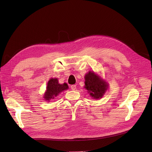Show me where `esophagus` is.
Listing matches in <instances>:
<instances>
[{
  "label": "esophagus",
  "mask_w": 152,
  "mask_h": 152,
  "mask_svg": "<svg viewBox=\"0 0 152 152\" xmlns=\"http://www.w3.org/2000/svg\"><path fill=\"white\" fill-rule=\"evenodd\" d=\"M71 89L73 91H75L76 89V85H72L71 86Z\"/></svg>",
  "instance_id": "esophagus-1"
}]
</instances>
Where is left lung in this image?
I'll return each mask as SVG.
<instances>
[{"label":"left lung","mask_w":152,"mask_h":152,"mask_svg":"<svg viewBox=\"0 0 152 152\" xmlns=\"http://www.w3.org/2000/svg\"><path fill=\"white\" fill-rule=\"evenodd\" d=\"M84 79V87L94 99L98 100L102 98L108 89V83L94 71H89L86 73Z\"/></svg>","instance_id":"1"}]
</instances>
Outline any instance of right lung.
Instances as JSON below:
<instances>
[{
    "mask_svg": "<svg viewBox=\"0 0 152 152\" xmlns=\"http://www.w3.org/2000/svg\"><path fill=\"white\" fill-rule=\"evenodd\" d=\"M68 88V86L66 83L60 84L58 78L51 77L47 84L46 91L44 92L43 99L45 101L50 102L55 97H57L58 94L64 91L67 90Z\"/></svg>",
    "mask_w": 152,
    "mask_h": 152,
    "instance_id": "1",
    "label": "right lung"
}]
</instances>
